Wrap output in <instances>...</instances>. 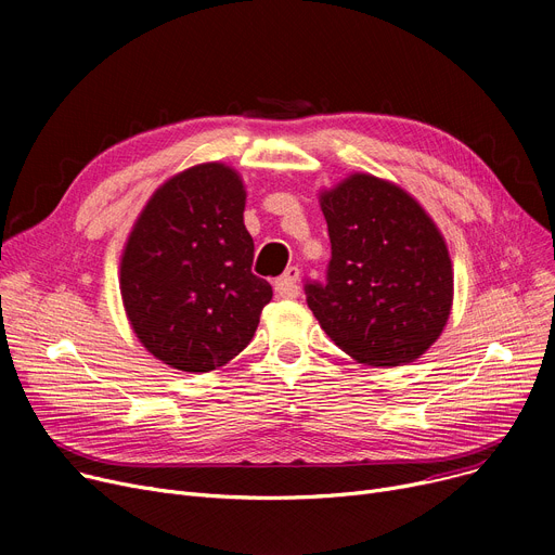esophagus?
<instances>
[{"instance_id":"obj_1","label":"esophagus","mask_w":555,"mask_h":555,"mask_svg":"<svg viewBox=\"0 0 555 555\" xmlns=\"http://www.w3.org/2000/svg\"><path fill=\"white\" fill-rule=\"evenodd\" d=\"M297 281H299V268L289 266V268L274 281V293H276V297H281V299H295V297H299V285H297Z\"/></svg>"}]
</instances>
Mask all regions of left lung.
I'll return each instance as SVG.
<instances>
[{"label": "left lung", "mask_w": 555, "mask_h": 555, "mask_svg": "<svg viewBox=\"0 0 555 555\" xmlns=\"http://www.w3.org/2000/svg\"><path fill=\"white\" fill-rule=\"evenodd\" d=\"M331 236L326 283L306 281L319 326L371 366L418 360L448 324L454 274L448 245L400 186L356 172L324 191Z\"/></svg>", "instance_id": "8db88e82"}]
</instances>
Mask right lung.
Returning a JSON list of instances; mask_svg holds the SVG:
<instances>
[{"instance_id":"right-lung-1","label":"right lung","mask_w":555,"mask_h":555,"mask_svg":"<svg viewBox=\"0 0 555 555\" xmlns=\"http://www.w3.org/2000/svg\"><path fill=\"white\" fill-rule=\"evenodd\" d=\"M245 186L224 164L162 184L121 256V297L139 341L164 364L207 373L251 341L272 285L251 272Z\"/></svg>"}]
</instances>
